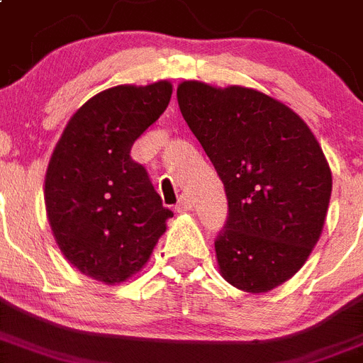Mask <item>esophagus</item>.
<instances>
[{"instance_id":"34e87169","label":"esophagus","mask_w":363,"mask_h":363,"mask_svg":"<svg viewBox=\"0 0 363 363\" xmlns=\"http://www.w3.org/2000/svg\"><path fill=\"white\" fill-rule=\"evenodd\" d=\"M191 199L188 197V195H181V199H179V203L175 204V210L177 212H188V210H191Z\"/></svg>"}]
</instances>
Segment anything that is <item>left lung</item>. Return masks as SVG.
Returning a JSON list of instances; mask_svg holds the SVG:
<instances>
[{
  "instance_id": "1",
  "label": "left lung",
  "mask_w": 363,
  "mask_h": 363,
  "mask_svg": "<svg viewBox=\"0 0 363 363\" xmlns=\"http://www.w3.org/2000/svg\"><path fill=\"white\" fill-rule=\"evenodd\" d=\"M177 102L225 184L219 274L250 294L283 285L325 225L333 173L320 143L291 107L250 87L181 82Z\"/></svg>"
}]
</instances>
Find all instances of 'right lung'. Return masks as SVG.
Instances as JSON below:
<instances>
[{
  "label": "right lung",
  "mask_w": 363,
  "mask_h": 363,
  "mask_svg": "<svg viewBox=\"0 0 363 363\" xmlns=\"http://www.w3.org/2000/svg\"><path fill=\"white\" fill-rule=\"evenodd\" d=\"M172 93L168 80L109 87L69 118L52 150L47 219L65 259L91 279L121 285L140 272L173 217L129 155Z\"/></svg>",
  "instance_id": "obj_1"
}]
</instances>
